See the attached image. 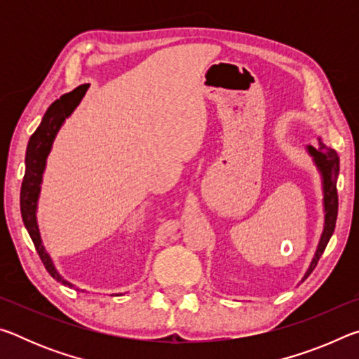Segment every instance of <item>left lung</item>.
<instances>
[{
	"label": "left lung",
	"instance_id": "1",
	"mask_svg": "<svg viewBox=\"0 0 359 359\" xmlns=\"http://www.w3.org/2000/svg\"><path fill=\"white\" fill-rule=\"evenodd\" d=\"M307 154L312 156L313 165L317 166L318 172L321 175V185H323V212H325V224H323V233L318 242L317 252L313 255V259L306 274L302 277V282L312 274V271L317 266L321 253L325 252V248L330 242L331 236L336 228L337 220V209H339V199H337V175H339V156L336 150L326 147L318 137V147L315 149L312 145L306 147Z\"/></svg>",
	"mask_w": 359,
	"mask_h": 359
}]
</instances>
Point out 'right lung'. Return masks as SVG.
<instances>
[{
    "label": "right lung",
    "mask_w": 359,
    "mask_h": 359,
    "mask_svg": "<svg viewBox=\"0 0 359 359\" xmlns=\"http://www.w3.org/2000/svg\"><path fill=\"white\" fill-rule=\"evenodd\" d=\"M88 87L90 83L79 85L77 88L72 90V92L60 96V100L53 101L50 107L47 109L38 130L33 133L32 137H29L25 155V177H23L20 190V212L29 238H32L36 250L39 253V258L42 263H44L48 274L55 278L57 282L63 283L65 287L66 285H68V287H74V285L62 277V274L57 271L55 264H53L50 255L47 253L44 244H42L38 220H36V210H38L42 175H44L46 171L47 156L50 154L53 141H55L65 120L74 112V109L79 104H81V101L85 93H87Z\"/></svg>",
    "instance_id": "1"
}]
</instances>
